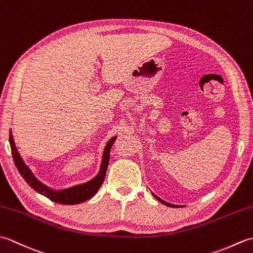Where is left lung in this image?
Wrapping results in <instances>:
<instances>
[{
    "label": "left lung",
    "instance_id": "left-lung-1",
    "mask_svg": "<svg viewBox=\"0 0 253 253\" xmlns=\"http://www.w3.org/2000/svg\"><path fill=\"white\" fill-rule=\"evenodd\" d=\"M153 196H154L155 198H157L159 201H161V202H162L163 204H165V206H168V207H171V208H173V207H177V206H174V204H170V203H168V202H165V201H163V200H162V199H160L159 197H157V196H155V195H153Z\"/></svg>",
    "mask_w": 253,
    "mask_h": 253
}]
</instances>
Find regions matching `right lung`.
<instances>
[{"instance_id":"add662e5","label":"right lung","mask_w":253,"mask_h":253,"mask_svg":"<svg viewBox=\"0 0 253 253\" xmlns=\"http://www.w3.org/2000/svg\"><path fill=\"white\" fill-rule=\"evenodd\" d=\"M116 137H113L111 140L107 142L106 147L103 152V159H102L101 163V169L99 174L96 175L93 179L90 181L85 182L83 185H77L72 188H68V189H64L61 191H54L51 190L44 186L43 184L38 180L36 177L32 175L30 169L27 168V165L24 163L23 159L20 158V155L17 151V149L15 147L14 139L12 136V132H9V144H10V150H12V155L14 159V162L16 168H17L20 175L23 176V178L26 180L27 184H28L32 189H35L37 192L41 193L47 199H50L51 201H54L60 204H77L82 203L85 200H88L91 197H93L96 192H98L99 188L101 187L102 182L104 180V177L106 174L107 165H109L110 161V151L113 146V143L115 142Z\"/></svg>"}]
</instances>
